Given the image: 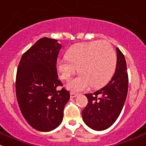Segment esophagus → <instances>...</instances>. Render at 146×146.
Listing matches in <instances>:
<instances>
[{
    "mask_svg": "<svg viewBox=\"0 0 146 146\" xmlns=\"http://www.w3.org/2000/svg\"><path fill=\"white\" fill-rule=\"evenodd\" d=\"M76 96H77V94H76V93H74V92H71L70 93V97L71 98H75V97H76Z\"/></svg>",
    "mask_w": 146,
    "mask_h": 146,
    "instance_id": "34e87169",
    "label": "esophagus"
}]
</instances>
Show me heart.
Returning <instances> with one entry per match:
<instances>
[{
	"label": "heart",
	"mask_w": 146,
	"mask_h": 146,
	"mask_svg": "<svg viewBox=\"0 0 146 146\" xmlns=\"http://www.w3.org/2000/svg\"><path fill=\"white\" fill-rule=\"evenodd\" d=\"M65 57L67 60H60L56 64L60 79L68 81L77 68L81 74L67 84V88L73 91H83L89 86L92 88L103 86L116 68V53L106 41L78 43L68 49Z\"/></svg>",
	"instance_id": "1"
}]
</instances>
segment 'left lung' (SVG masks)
Masks as SVG:
<instances>
[{
  "label": "left lung",
  "instance_id": "1",
  "mask_svg": "<svg viewBox=\"0 0 146 146\" xmlns=\"http://www.w3.org/2000/svg\"><path fill=\"white\" fill-rule=\"evenodd\" d=\"M116 70L110 82L94 94H86L88 104L82 111L84 123L91 129L103 131L110 127L119 116L128 92L125 58L117 48Z\"/></svg>",
  "mask_w": 146,
  "mask_h": 146
}]
</instances>
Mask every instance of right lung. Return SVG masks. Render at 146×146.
<instances>
[{"instance_id":"add662e5","label":"right lung","mask_w":146,"mask_h":146,"mask_svg":"<svg viewBox=\"0 0 146 146\" xmlns=\"http://www.w3.org/2000/svg\"><path fill=\"white\" fill-rule=\"evenodd\" d=\"M62 45L43 37L22 55L16 75V96L21 112L31 127L50 131L61 124L70 92L62 88L57 73Z\"/></svg>"}]
</instances>
